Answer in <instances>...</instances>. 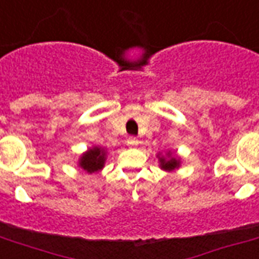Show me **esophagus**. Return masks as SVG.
Listing matches in <instances>:
<instances>
[{
  "label": "esophagus",
  "instance_id": "obj_1",
  "mask_svg": "<svg viewBox=\"0 0 259 259\" xmlns=\"http://www.w3.org/2000/svg\"><path fill=\"white\" fill-rule=\"evenodd\" d=\"M127 145L129 147H136V145H139V140L136 139V137H129L127 139Z\"/></svg>",
  "mask_w": 259,
  "mask_h": 259
}]
</instances>
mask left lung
Instances as JSON below:
<instances>
[{
    "label": "left lung",
    "mask_w": 259,
    "mask_h": 259,
    "mask_svg": "<svg viewBox=\"0 0 259 259\" xmlns=\"http://www.w3.org/2000/svg\"><path fill=\"white\" fill-rule=\"evenodd\" d=\"M159 163H160V168L171 171V170H176V168L180 167V158L173 156L168 152L167 158L166 156H159Z\"/></svg>",
    "instance_id": "8db88e82"
}]
</instances>
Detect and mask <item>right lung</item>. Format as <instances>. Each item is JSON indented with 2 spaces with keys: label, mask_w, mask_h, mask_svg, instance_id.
<instances>
[{
  "label": "right lung",
  "mask_w": 259,
  "mask_h": 259,
  "mask_svg": "<svg viewBox=\"0 0 259 259\" xmlns=\"http://www.w3.org/2000/svg\"><path fill=\"white\" fill-rule=\"evenodd\" d=\"M105 152L104 148L101 147H93L88 149L85 154L79 158V166H81L88 173H96L104 167L105 163Z\"/></svg>",
  "instance_id": "right-lung-1"
}]
</instances>
